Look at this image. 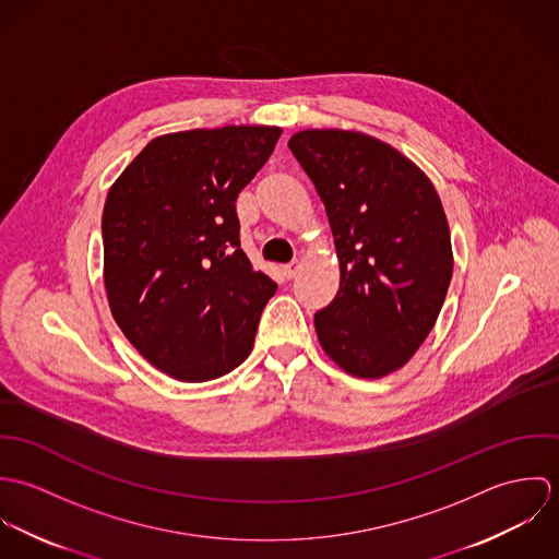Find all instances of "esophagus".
<instances>
[{
  "mask_svg": "<svg viewBox=\"0 0 559 559\" xmlns=\"http://www.w3.org/2000/svg\"><path fill=\"white\" fill-rule=\"evenodd\" d=\"M299 266H301V262H299V260H293V262L284 264V275H286L288 280H293V277L299 273Z\"/></svg>",
  "mask_w": 559,
  "mask_h": 559,
  "instance_id": "1",
  "label": "esophagus"
}]
</instances>
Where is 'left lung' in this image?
Instances as JSON below:
<instances>
[{
    "mask_svg": "<svg viewBox=\"0 0 559 559\" xmlns=\"http://www.w3.org/2000/svg\"><path fill=\"white\" fill-rule=\"evenodd\" d=\"M288 146L340 258V290L314 314L320 346L348 374L381 379L415 355L445 301L454 260L441 200L415 163L370 135L312 129Z\"/></svg>",
    "mask_w": 559,
    "mask_h": 559,
    "instance_id": "8db88e82",
    "label": "left lung"
}]
</instances>
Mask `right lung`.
Here are the masks:
<instances>
[{"label":"right lung","mask_w":559,"mask_h":559,"mask_svg":"<svg viewBox=\"0 0 559 559\" xmlns=\"http://www.w3.org/2000/svg\"><path fill=\"white\" fill-rule=\"evenodd\" d=\"M282 129L224 127L155 138L103 209L111 314L160 372L202 383L251 353L277 284L240 249L237 198Z\"/></svg>","instance_id":"obj_1"}]
</instances>
